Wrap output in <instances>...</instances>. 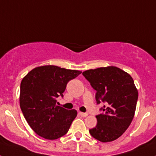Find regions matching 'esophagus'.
<instances>
[{
	"instance_id": "esophagus-1",
	"label": "esophagus",
	"mask_w": 156,
	"mask_h": 156,
	"mask_svg": "<svg viewBox=\"0 0 156 156\" xmlns=\"http://www.w3.org/2000/svg\"><path fill=\"white\" fill-rule=\"evenodd\" d=\"M79 115L82 117H86V116H87L88 114L86 113V112H80Z\"/></svg>"
}]
</instances>
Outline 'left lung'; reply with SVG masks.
<instances>
[{"label":"left lung","instance_id":"8db88e82","mask_svg":"<svg viewBox=\"0 0 156 156\" xmlns=\"http://www.w3.org/2000/svg\"><path fill=\"white\" fill-rule=\"evenodd\" d=\"M83 76L96 90L95 99L102 113L96 115L98 123L89 130L94 138L109 142L119 138L133 120L138 93L127 73L115 66L89 69Z\"/></svg>","mask_w":156,"mask_h":156}]
</instances>
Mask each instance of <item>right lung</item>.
<instances>
[{
	"label": "right lung",
	"mask_w": 156,
	"mask_h": 156,
	"mask_svg": "<svg viewBox=\"0 0 156 156\" xmlns=\"http://www.w3.org/2000/svg\"><path fill=\"white\" fill-rule=\"evenodd\" d=\"M80 73L78 70L44 66L34 69L23 78L20 85V108L37 134L55 140L69 131L77 112L56 105V98L63 97L69 81Z\"/></svg>",
	"instance_id": "1"
}]
</instances>
